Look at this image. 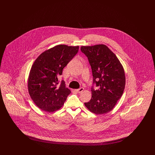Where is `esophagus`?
<instances>
[{"label": "esophagus", "mask_w": 155, "mask_h": 155, "mask_svg": "<svg viewBox=\"0 0 155 155\" xmlns=\"http://www.w3.org/2000/svg\"><path fill=\"white\" fill-rule=\"evenodd\" d=\"M84 89L83 88H80L76 89L75 91H76L77 92H78V93H81V92H83Z\"/></svg>", "instance_id": "1"}]
</instances>
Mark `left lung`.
<instances>
[{
	"instance_id": "8db88e82",
	"label": "left lung",
	"mask_w": 155,
	"mask_h": 155,
	"mask_svg": "<svg viewBox=\"0 0 155 155\" xmlns=\"http://www.w3.org/2000/svg\"><path fill=\"white\" fill-rule=\"evenodd\" d=\"M81 50L91 66L93 84L99 87L96 90L92 87V97L85 106L96 114L107 113L114 108L123 94L125 85L123 67L105 45L82 46Z\"/></svg>"
}]
</instances>
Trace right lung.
Listing matches in <instances>:
<instances>
[{
    "instance_id": "add662e5",
    "label": "right lung",
    "mask_w": 155,
    "mask_h": 155,
    "mask_svg": "<svg viewBox=\"0 0 155 155\" xmlns=\"http://www.w3.org/2000/svg\"><path fill=\"white\" fill-rule=\"evenodd\" d=\"M79 46L59 45L41 53L30 70L28 89L34 103L42 110L53 112L59 110L71 93L61 81L59 86L58 77L78 52Z\"/></svg>"
}]
</instances>
